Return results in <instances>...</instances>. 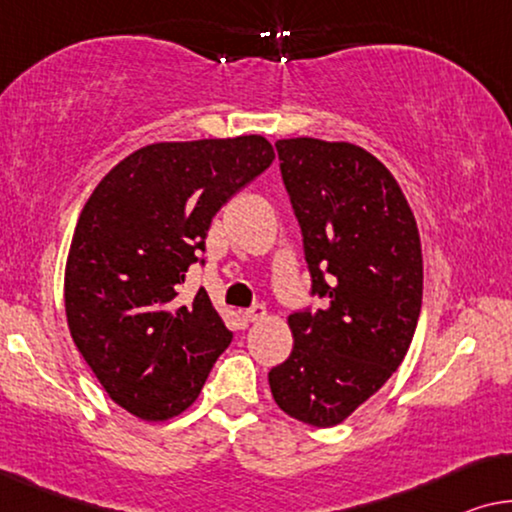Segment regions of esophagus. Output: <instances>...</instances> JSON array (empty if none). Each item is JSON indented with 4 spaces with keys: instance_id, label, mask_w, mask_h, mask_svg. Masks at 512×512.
I'll use <instances>...</instances> for the list:
<instances>
[{
    "instance_id": "34e87169",
    "label": "esophagus",
    "mask_w": 512,
    "mask_h": 512,
    "mask_svg": "<svg viewBox=\"0 0 512 512\" xmlns=\"http://www.w3.org/2000/svg\"><path fill=\"white\" fill-rule=\"evenodd\" d=\"M264 315H266V308H264L262 304H255V306H250L248 311H243V313H241V320L246 322V325H250V322L262 320Z\"/></svg>"
}]
</instances>
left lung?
<instances>
[{"mask_svg": "<svg viewBox=\"0 0 512 512\" xmlns=\"http://www.w3.org/2000/svg\"><path fill=\"white\" fill-rule=\"evenodd\" d=\"M276 150L325 308L287 318L294 348L269 385L294 420L334 427L406 357L422 308L420 234L399 183L364 148L301 136Z\"/></svg>", "mask_w": 512, "mask_h": 512, "instance_id": "left-lung-1", "label": "left lung"}]
</instances>
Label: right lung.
I'll return each instance as SVG.
<instances>
[{
	"instance_id": "1",
	"label": "right lung",
	"mask_w": 512,
	"mask_h": 512,
	"mask_svg": "<svg viewBox=\"0 0 512 512\" xmlns=\"http://www.w3.org/2000/svg\"><path fill=\"white\" fill-rule=\"evenodd\" d=\"M273 157L257 134L153 143L83 206L64 273L69 331L109 397L141 420L183 413L232 343L206 290L181 306L178 285L204 264L213 215Z\"/></svg>"
}]
</instances>
